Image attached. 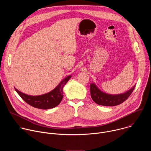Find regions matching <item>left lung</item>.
I'll list each match as a JSON object with an SVG mask.
<instances>
[{
	"label": "left lung",
	"mask_w": 151,
	"mask_h": 151,
	"mask_svg": "<svg viewBox=\"0 0 151 151\" xmlns=\"http://www.w3.org/2000/svg\"><path fill=\"white\" fill-rule=\"evenodd\" d=\"M134 88L135 85L125 93L112 95L102 92L94 83H90V93L92 99L97 104L106 106H114L120 104L125 101L130 97Z\"/></svg>",
	"instance_id": "8db88e82"
}]
</instances>
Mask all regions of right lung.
<instances>
[{
    "label": "right lung",
    "mask_w": 151,
    "mask_h": 151,
    "mask_svg": "<svg viewBox=\"0 0 151 151\" xmlns=\"http://www.w3.org/2000/svg\"><path fill=\"white\" fill-rule=\"evenodd\" d=\"M71 78L69 76L64 78L53 90L40 96H29L20 92L15 88L22 99L30 106L40 109H49L58 106L63 97V88Z\"/></svg>",
    "instance_id": "obj_1"
}]
</instances>
